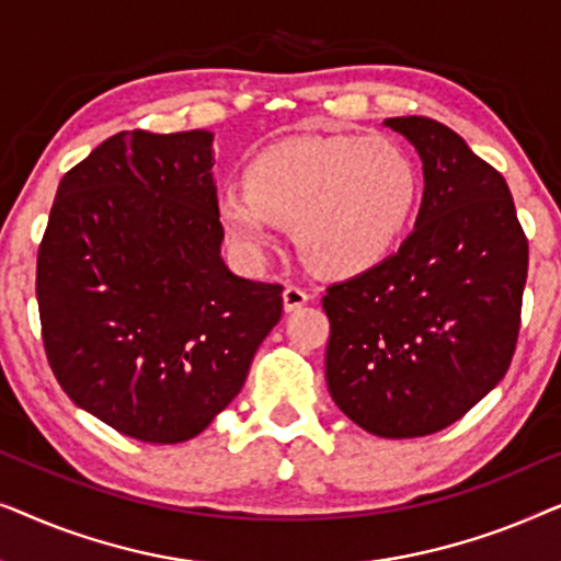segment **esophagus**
Masks as SVG:
<instances>
[{"label": "esophagus", "instance_id": "esophagus-1", "mask_svg": "<svg viewBox=\"0 0 561 561\" xmlns=\"http://www.w3.org/2000/svg\"><path fill=\"white\" fill-rule=\"evenodd\" d=\"M309 304V294H306L304 288L298 286H286V290H283V309H286L288 313L301 309V306Z\"/></svg>", "mask_w": 561, "mask_h": 561}]
</instances>
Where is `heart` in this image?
Here are the masks:
<instances>
[{
    "label": "heart",
    "instance_id": "heart-1",
    "mask_svg": "<svg viewBox=\"0 0 561 561\" xmlns=\"http://www.w3.org/2000/svg\"><path fill=\"white\" fill-rule=\"evenodd\" d=\"M248 186H221L214 202L232 248L260 260L275 227L294 225L313 271L350 278L378 267L409 234L424 179L403 145L388 137H290L252 158Z\"/></svg>",
    "mask_w": 561,
    "mask_h": 561
}]
</instances>
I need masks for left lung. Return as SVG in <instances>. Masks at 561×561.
I'll list each match as a JSON object with an SVG mask.
<instances>
[{"instance_id": "8db88e82", "label": "left lung", "mask_w": 561, "mask_h": 561, "mask_svg": "<svg viewBox=\"0 0 561 561\" xmlns=\"http://www.w3.org/2000/svg\"><path fill=\"white\" fill-rule=\"evenodd\" d=\"M421 158L413 232L373 271L334 283L327 386L344 416L386 439L462 419L508 370L528 242L508 183L428 117H390Z\"/></svg>"}]
</instances>
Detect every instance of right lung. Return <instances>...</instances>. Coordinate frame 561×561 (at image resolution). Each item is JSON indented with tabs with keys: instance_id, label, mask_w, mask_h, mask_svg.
<instances>
[{
	"instance_id": "obj_1",
	"label": "right lung",
	"mask_w": 561,
	"mask_h": 561,
	"mask_svg": "<svg viewBox=\"0 0 561 561\" xmlns=\"http://www.w3.org/2000/svg\"><path fill=\"white\" fill-rule=\"evenodd\" d=\"M214 133H119L58 183L37 252L45 355L68 398L119 434L179 444L240 393L283 288L232 273Z\"/></svg>"
}]
</instances>
